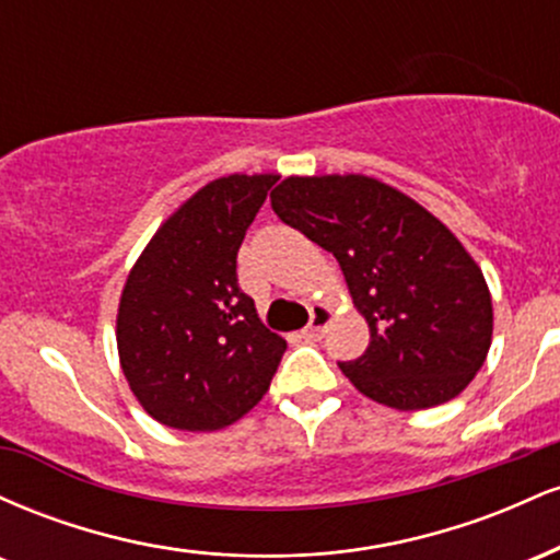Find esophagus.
<instances>
[{
  "instance_id": "esophagus-1",
  "label": "esophagus",
  "mask_w": 560,
  "mask_h": 560,
  "mask_svg": "<svg viewBox=\"0 0 560 560\" xmlns=\"http://www.w3.org/2000/svg\"><path fill=\"white\" fill-rule=\"evenodd\" d=\"M331 324V311L329 307H324V305H316L311 311V324L305 326V337H320V334H324V329L326 326Z\"/></svg>"
}]
</instances>
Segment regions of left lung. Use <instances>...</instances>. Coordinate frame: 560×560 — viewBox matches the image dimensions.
<instances>
[{"instance_id":"8db88e82","label":"left lung","mask_w":560,"mask_h":560,"mask_svg":"<svg viewBox=\"0 0 560 560\" xmlns=\"http://www.w3.org/2000/svg\"><path fill=\"white\" fill-rule=\"evenodd\" d=\"M273 213L342 268L371 342L342 374L397 410L442 405L468 387L492 345L481 268L440 218L376 178L289 176Z\"/></svg>"}]
</instances>
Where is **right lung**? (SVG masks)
<instances>
[{
	"label": "right lung",
	"mask_w": 560,
	"mask_h": 560,
	"mask_svg": "<svg viewBox=\"0 0 560 560\" xmlns=\"http://www.w3.org/2000/svg\"><path fill=\"white\" fill-rule=\"evenodd\" d=\"M279 182L223 176L173 213L128 273L118 355L141 408L182 432H215L262 400L287 342L236 279L249 223Z\"/></svg>",
	"instance_id": "obj_1"
}]
</instances>
